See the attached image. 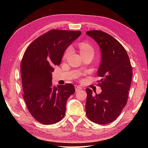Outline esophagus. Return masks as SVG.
I'll return each mask as SVG.
<instances>
[{
	"instance_id": "obj_1",
	"label": "esophagus",
	"mask_w": 148,
	"mask_h": 148,
	"mask_svg": "<svg viewBox=\"0 0 148 148\" xmlns=\"http://www.w3.org/2000/svg\"><path fill=\"white\" fill-rule=\"evenodd\" d=\"M75 89H76V92H79L81 90H82V88L79 85H75Z\"/></svg>"
}]
</instances>
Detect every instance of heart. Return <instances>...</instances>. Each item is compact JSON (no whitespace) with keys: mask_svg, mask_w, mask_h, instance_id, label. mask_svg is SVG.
<instances>
[{"mask_svg":"<svg viewBox=\"0 0 148 148\" xmlns=\"http://www.w3.org/2000/svg\"><path fill=\"white\" fill-rule=\"evenodd\" d=\"M79 48L80 49V53L82 55L83 54H85L87 53H93V49L90 44L87 42H81L79 45ZM71 51V48H69L67 50H66L64 55V58H66L67 56L70 55Z\"/></svg>","mask_w":148,"mask_h":148,"instance_id":"1","label":"heart"}]
</instances>
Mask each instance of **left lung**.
Instances as JSON below:
<instances>
[{"mask_svg":"<svg viewBox=\"0 0 148 148\" xmlns=\"http://www.w3.org/2000/svg\"><path fill=\"white\" fill-rule=\"evenodd\" d=\"M99 45L101 62L98 69L102 92L93 94L86 88V114L88 118L99 125L114 121L126 106L132 77V68L126 50L111 35L100 30L86 32Z\"/></svg>","mask_w":148,"mask_h":148,"instance_id":"8db88e82","label":"left lung"}]
</instances>
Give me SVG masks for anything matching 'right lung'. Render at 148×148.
Here are the masks:
<instances>
[{"label":"right lung","mask_w":148,"mask_h":148,"mask_svg":"<svg viewBox=\"0 0 148 148\" xmlns=\"http://www.w3.org/2000/svg\"><path fill=\"white\" fill-rule=\"evenodd\" d=\"M80 31L53 29L28 46L21 62V75L27 108L37 121L51 125L64 117L66 102L75 92L72 84L55 86L52 72L60 65L67 47L79 37Z\"/></svg>","instance_id":"right-lung-1"}]
</instances>
